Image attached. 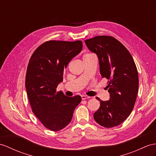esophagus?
I'll return each mask as SVG.
<instances>
[{"label": "esophagus", "mask_w": 156, "mask_h": 156, "mask_svg": "<svg viewBox=\"0 0 156 156\" xmlns=\"http://www.w3.org/2000/svg\"><path fill=\"white\" fill-rule=\"evenodd\" d=\"M90 97L89 96H87V95H81V98L83 100H85V99H87V98H90Z\"/></svg>", "instance_id": "obj_1"}]
</instances>
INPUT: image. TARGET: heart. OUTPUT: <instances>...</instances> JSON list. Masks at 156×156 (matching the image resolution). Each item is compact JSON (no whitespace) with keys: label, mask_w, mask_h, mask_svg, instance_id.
I'll return each instance as SVG.
<instances>
[{"label":"heart","mask_w":156,"mask_h":156,"mask_svg":"<svg viewBox=\"0 0 156 156\" xmlns=\"http://www.w3.org/2000/svg\"><path fill=\"white\" fill-rule=\"evenodd\" d=\"M93 55L92 54H86L84 55V56H83V58H85V57H87V56H89V55Z\"/></svg>","instance_id":"1"}]
</instances>
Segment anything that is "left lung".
Instances as JSON below:
<instances>
[{
    "instance_id": "left-lung-1",
    "label": "left lung",
    "mask_w": 156,
    "mask_h": 156,
    "mask_svg": "<svg viewBox=\"0 0 156 156\" xmlns=\"http://www.w3.org/2000/svg\"><path fill=\"white\" fill-rule=\"evenodd\" d=\"M96 54L102 78L108 79V101H101L94 119L101 126H119L130 115L137 97L139 80L136 64L128 49L115 37L98 36L85 41Z\"/></svg>"
}]
</instances>
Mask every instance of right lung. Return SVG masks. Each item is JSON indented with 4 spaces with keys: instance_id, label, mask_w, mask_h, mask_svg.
I'll return each instance as SVG.
<instances>
[{
    "instance_id": "right-lung-1",
    "label": "right lung",
    "mask_w": 156,
    "mask_h": 156,
    "mask_svg": "<svg viewBox=\"0 0 156 156\" xmlns=\"http://www.w3.org/2000/svg\"><path fill=\"white\" fill-rule=\"evenodd\" d=\"M83 48L80 40H50L37 48L29 61L26 89L32 112L44 126L58 131L69 124L74 110L80 103L79 95L67 97L56 88L63 81L68 63Z\"/></svg>"
}]
</instances>
